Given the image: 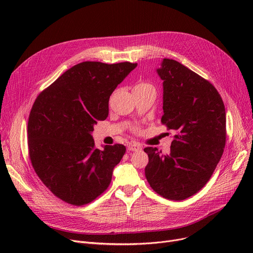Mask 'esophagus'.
<instances>
[{
    "mask_svg": "<svg viewBox=\"0 0 253 253\" xmlns=\"http://www.w3.org/2000/svg\"><path fill=\"white\" fill-rule=\"evenodd\" d=\"M127 149L130 152H136V151H141L142 147H141V144H139L137 142H131V143L128 144Z\"/></svg>",
    "mask_w": 253,
    "mask_h": 253,
    "instance_id": "1",
    "label": "esophagus"
}]
</instances>
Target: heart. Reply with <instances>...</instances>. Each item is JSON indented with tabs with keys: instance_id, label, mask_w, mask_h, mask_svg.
<instances>
[{
	"instance_id": "heart-1",
	"label": "heart",
	"mask_w": 253,
	"mask_h": 253,
	"mask_svg": "<svg viewBox=\"0 0 253 253\" xmlns=\"http://www.w3.org/2000/svg\"><path fill=\"white\" fill-rule=\"evenodd\" d=\"M134 89H153V90H155L154 86L148 82H139L138 84L135 85Z\"/></svg>"
}]
</instances>
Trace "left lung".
Here are the masks:
<instances>
[{
  "label": "left lung",
  "mask_w": 253,
  "mask_h": 253,
  "mask_svg": "<svg viewBox=\"0 0 253 253\" xmlns=\"http://www.w3.org/2000/svg\"><path fill=\"white\" fill-rule=\"evenodd\" d=\"M157 73L163 81L161 122L176 135L168 155L144 149V173L156 193L181 201L204 187L222 156L224 104L213 85L176 60L164 58Z\"/></svg>",
  "instance_id": "1"
}]
</instances>
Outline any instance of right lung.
Here are the masks:
<instances>
[{
  "label": "right lung",
  "mask_w": 253,
  "mask_h": 253,
  "mask_svg": "<svg viewBox=\"0 0 253 253\" xmlns=\"http://www.w3.org/2000/svg\"><path fill=\"white\" fill-rule=\"evenodd\" d=\"M137 63L84 61L40 93L28 123L32 165L62 201L81 206L100 196L123 158V144L95 149L91 133L109 115L110 96Z\"/></svg>",
  "instance_id": "right-lung-1"
}]
</instances>
